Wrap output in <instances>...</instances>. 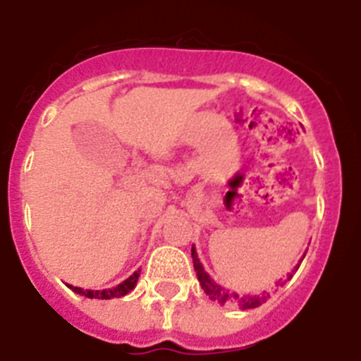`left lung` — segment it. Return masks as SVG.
Wrapping results in <instances>:
<instances>
[{
    "mask_svg": "<svg viewBox=\"0 0 361 361\" xmlns=\"http://www.w3.org/2000/svg\"><path fill=\"white\" fill-rule=\"evenodd\" d=\"M305 257V255H304ZM191 258H193V267H195L197 271V279H199L200 286H202L204 293L209 296L212 300H215V302H219V304L222 305H238L240 309H255L258 307V305H262L264 302H267V298H269V293L264 291L262 295H237V293H231L229 289L226 288H220L219 283L213 282L212 276L204 271L202 264H200L199 257H197V251L195 247H191ZM302 262V260H300ZM298 266L295 267V271L298 269ZM291 273L288 275V280L291 279ZM280 283V282H279ZM276 283V286H279Z\"/></svg>",
    "mask_w": 361,
    "mask_h": 361,
    "instance_id": "8db88e82",
    "label": "left lung"
}]
</instances>
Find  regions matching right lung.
<instances>
[{"instance_id": "obj_1", "label": "right lung", "mask_w": 361, "mask_h": 361, "mask_svg": "<svg viewBox=\"0 0 361 361\" xmlns=\"http://www.w3.org/2000/svg\"><path fill=\"white\" fill-rule=\"evenodd\" d=\"M139 275H141V269L135 271L130 279H126L124 282H121L119 286L111 289H103V291H90V289H81V288H73V286H68L73 293L78 295L86 296V298H99V300H110V298H121V296L128 295L133 288L137 286V280H139Z\"/></svg>"}]
</instances>
